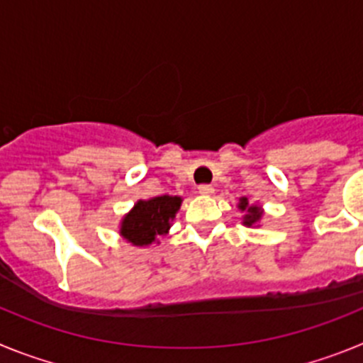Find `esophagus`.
Returning <instances> with one entry per match:
<instances>
[{"mask_svg":"<svg viewBox=\"0 0 363 363\" xmlns=\"http://www.w3.org/2000/svg\"><path fill=\"white\" fill-rule=\"evenodd\" d=\"M198 192H200V194H213L214 187H213V185H209V184L198 185Z\"/></svg>","mask_w":363,"mask_h":363,"instance_id":"34e87169","label":"esophagus"}]
</instances>
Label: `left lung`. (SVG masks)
<instances>
[{
    "instance_id": "obj_1",
    "label": "left lung",
    "mask_w": 363,
    "mask_h": 363,
    "mask_svg": "<svg viewBox=\"0 0 363 363\" xmlns=\"http://www.w3.org/2000/svg\"><path fill=\"white\" fill-rule=\"evenodd\" d=\"M238 207L242 211H247L245 218H243V223H245V225H252V223H256V221L259 220V216H262V213H259L258 207H255V205H251V207H249V201H247V198H242V200H240Z\"/></svg>"
}]
</instances>
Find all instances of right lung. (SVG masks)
Listing matches in <instances>:
<instances>
[{
	"instance_id": "add662e5",
	"label": "right lung",
	"mask_w": 363,
	"mask_h": 363,
	"mask_svg": "<svg viewBox=\"0 0 363 363\" xmlns=\"http://www.w3.org/2000/svg\"><path fill=\"white\" fill-rule=\"evenodd\" d=\"M182 198L178 196H156L152 200L138 201L134 209L123 218L121 236L129 240L133 245H149L171 229V220L178 213Z\"/></svg>"
}]
</instances>
